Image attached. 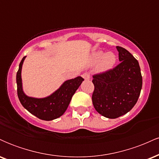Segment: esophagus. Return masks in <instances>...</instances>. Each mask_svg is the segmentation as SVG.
<instances>
[{
	"label": "esophagus",
	"instance_id": "1",
	"mask_svg": "<svg viewBox=\"0 0 159 159\" xmlns=\"http://www.w3.org/2000/svg\"><path fill=\"white\" fill-rule=\"evenodd\" d=\"M82 77L84 78L85 80L90 79V73H88V72H84V73H83V75H82Z\"/></svg>",
	"mask_w": 159,
	"mask_h": 159
}]
</instances>
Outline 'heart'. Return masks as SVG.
<instances>
[{"mask_svg": "<svg viewBox=\"0 0 159 159\" xmlns=\"http://www.w3.org/2000/svg\"><path fill=\"white\" fill-rule=\"evenodd\" d=\"M116 61V57L112 52H108L105 54L102 51L96 52L92 56L93 64H98L100 70L105 71L114 66Z\"/></svg>", "mask_w": 159, "mask_h": 159, "instance_id": "heart-1", "label": "heart"}]
</instances>
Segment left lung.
I'll use <instances>...</instances> for the list:
<instances>
[{"instance_id": "left-lung-1", "label": "left lung", "mask_w": 159, "mask_h": 159, "mask_svg": "<svg viewBox=\"0 0 159 159\" xmlns=\"http://www.w3.org/2000/svg\"><path fill=\"white\" fill-rule=\"evenodd\" d=\"M120 63L93 75L92 102L96 111L109 119L125 114L138 102L142 88L138 61L126 49L116 46Z\"/></svg>"}]
</instances>
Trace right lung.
<instances>
[{"label":"right lung","instance_id":"add662e5","mask_svg":"<svg viewBox=\"0 0 159 159\" xmlns=\"http://www.w3.org/2000/svg\"><path fill=\"white\" fill-rule=\"evenodd\" d=\"M24 57L19 64V68L16 74L18 97L22 106L30 114L43 120H52L62 116L68 107L72 96L78 90L84 78L81 76L65 81L54 93L43 98L28 97L24 93L21 84V72Z\"/></svg>","mask_w":159,"mask_h":159}]
</instances>
